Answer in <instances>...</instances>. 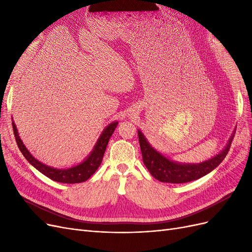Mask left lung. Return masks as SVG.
<instances>
[{"instance_id":"obj_1","label":"left lung","mask_w":252,"mask_h":252,"mask_svg":"<svg viewBox=\"0 0 252 252\" xmlns=\"http://www.w3.org/2000/svg\"><path fill=\"white\" fill-rule=\"evenodd\" d=\"M138 134L143 162L145 166H146V168L157 180L165 183H173V184H181V183H187L197 180L215 169L216 167L222 163L227 156L234 136L233 133L225 149L215 158L201 164L189 165L172 162L171 159L165 158L152 148L140 130H138Z\"/></svg>"}]
</instances>
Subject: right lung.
<instances>
[{
	"label": "right lung",
	"instance_id": "1",
	"mask_svg": "<svg viewBox=\"0 0 252 252\" xmlns=\"http://www.w3.org/2000/svg\"><path fill=\"white\" fill-rule=\"evenodd\" d=\"M117 125H118V122H114V123L106 127V129L101 134L100 139H98L96 145L94 146V149L93 152H91L90 156L82 164L68 169L51 168V167L44 165L41 162L37 161V159H35L32 155L29 154L26 147L23 145L21 139L19 138L16 125L13 123H12V128H13L14 138H16L19 149L21 150L23 156L25 157L27 161L32 164L34 168H36L40 172H42L44 175H46L47 178L56 182L65 183V184H75V183L85 182L86 180H88L91 175L95 172V170L98 168V166L101 165L106 147H107L108 141L110 139V136L112 135L114 129L117 128Z\"/></svg>",
	"mask_w": 252,
	"mask_h": 252
}]
</instances>
